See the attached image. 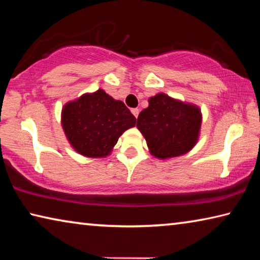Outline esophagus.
Wrapping results in <instances>:
<instances>
[{
	"label": "esophagus",
	"mask_w": 260,
	"mask_h": 260,
	"mask_svg": "<svg viewBox=\"0 0 260 260\" xmlns=\"http://www.w3.org/2000/svg\"><path fill=\"white\" fill-rule=\"evenodd\" d=\"M131 111H132V113H133V114H134V116H135V118H138V116H139V113H140V111H139V109H138V108H135V109H132V110H131Z\"/></svg>",
	"instance_id": "34e87169"
}]
</instances>
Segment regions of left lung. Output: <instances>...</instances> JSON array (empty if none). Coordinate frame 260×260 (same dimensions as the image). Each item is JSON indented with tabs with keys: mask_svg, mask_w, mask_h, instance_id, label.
Wrapping results in <instances>:
<instances>
[{
	"mask_svg": "<svg viewBox=\"0 0 260 260\" xmlns=\"http://www.w3.org/2000/svg\"><path fill=\"white\" fill-rule=\"evenodd\" d=\"M136 127L147 141L149 152L165 160L186 155L199 142L202 112L196 104L158 93L148 100Z\"/></svg>",
	"mask_w": 260,
	"mask_h": 260,
	"instance_id": "8db88e82",
	"label": "left lung"
}]
</instances>
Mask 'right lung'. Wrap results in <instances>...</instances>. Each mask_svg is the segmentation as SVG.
I'll list each match as a JSON object with an SVG mask.
<instances>
[{
  "label": "right lung",
  "instance_id": "obj_1",
  "mask_svg": "<svg viewBox=\"0 0 260 260\" xmlns=\"http://www.w3.org/2000/svg\"><path fill=\"white\" fill-rule=\"evenodd\" d=\"M60 124L74 151L89 158H104L112 152L122 133L135 126L136 118L124 102L100 88L65 103Z\"/></svg>",
  "mask_w": 260,
  "mask_h": 260
}]
</instances>
